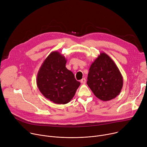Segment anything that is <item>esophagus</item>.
<instances>
[{
    "mask_svg": "<svg viewBox=\"0 0 147 147\" xmlns=\"http://www.w3.org/2000/svg\"><path fill=\"white\" fill-rule=\"evenodd\" d=\"M80 82H81L82 84H86V80L85 78H82V79L80 80Z\"/></svg>",
    "mask_w": 147,
    "mask_h": 147,
    "instance_id": "obj_1",
    "label": "esophagus"
}]
</instances>
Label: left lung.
Here are the masks:
<instances>
[{"instance_id":"8db88e82","label":"left lung","mask_w":147,"mask_h":147,"mask_svg":"<svg viewBox=\"0 0 147 147\" xmlns=\"http://www.w3.org/2000/svg\"><path fill=\"white\" fill-rule=\"evenodd\" d=\"M87 85L94 94L103 101L115 98L123 84L122 75L113 60L102 52L91 64L88 74Z\"/></svg>"}]
</instances>
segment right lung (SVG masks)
Segmentation results:
<instances>
[{
  "mask_svg": "<svg viewBox=\"0 0 147 147\" xmlns=\"http://www.w3.org/2000/svg\"><path fill=\"white\" fill-rule=\"evenodd\" d=\"M67 60L57 51L52 52L39 68L37 87L46 98L56 104H66L74 97L80 85L66 67Z\"/></svg>",
  "mask_w": 147,
  "mask_h": 147,
  "instance_id": "1",
  "label": "right lung"
}]
</instances>
